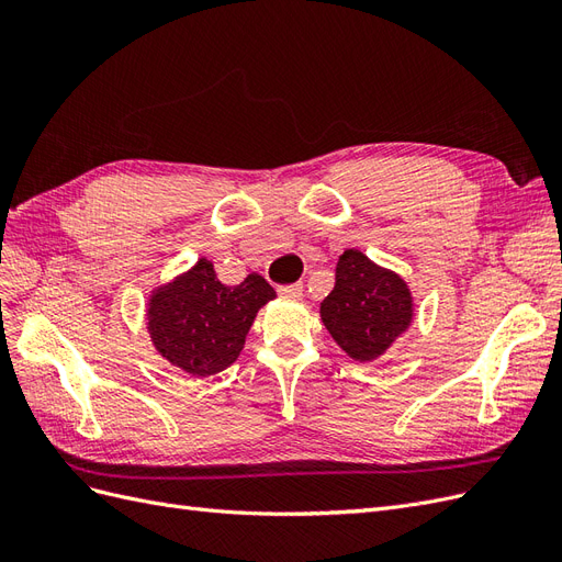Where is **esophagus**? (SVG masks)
Instances as JSON below:
<instances>
[{"label": "esophagus", "instance_id": "1", "mask_svg": "<svg viewBox=\"0 0 562 562\" xmlns=\"http://www.w3.org/2000/svg\"><path fill=\"white\" fill-rule=\"evenodd\" d=\"M302 293H304L302 283H291V285H281V288H279V295H281V297H288V300H300Z\"/></svg>", "mask_w": 562, "mask_h": 562}]
</instances>
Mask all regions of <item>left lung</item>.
Wrapping results in <instances>:
<instances>
[{
    "label": "left lung",
    "mask_w": 562,
    "mask_h": 562,
    "mask_svg": "<svg viewBox=\"0 0 562 562\" xmlns=\"http://www.w3.org/2000/svg\"><path fill=\"white\" fill-rule=\"evenodd\" d=\"M415 304L396 271L349 248L337 260L335 288L321 302V321L335 342L359 363H370L411 328Z\"/></svg>",
    "instance_id": "obj_1"
}]
</instances>
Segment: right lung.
Here are the masks:
<instances>
[{
  "mask_svg": "<svg viewBox=\"0 0 562 562\" xmlns=\"http://www.w3.org/2000/svg\"><path fill=\"white\" fill-rule=\"evenodd\" d=\"M274 297L260 274L225 285L213 262L199 258L190 271L151 291L147 333L168 363L192 378H209L239 359L255 316Z\"/></svg>",
  "mask_w": 562,
  "mask_h": 562,
  "instance_id": "add662e5",
  "label": "right lung"
}]
</instances>
